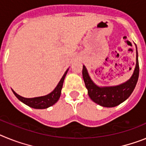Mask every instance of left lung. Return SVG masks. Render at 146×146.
Masks as SVG:
<instances>
[{
  "mask_svg": "<svg viewBox=\"0 0 146 146\" xmlns=\"http://www.w3.org/2000/svg\"><path fill=\"white\" fill-rule=\"evenodd\" d=\"M139 71L140 68L137 50L136 66L134 68V71L130 79L125 83L115 87H98L90 78L84 65L82 69V76L91 100L94 101L95 103L104 107H114L123 103L131 96L138 81Z\"/></svg>",
  "mask_w": 146,
  "mask_h": 146,
  "instance_id": "obj_1",
  "label": "left lung"
}]
</instances>
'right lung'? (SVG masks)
Instances as JSON below:
<instances>
[{"instance_id":"obj_1","label":"right lung","mask_w":146,"mask_h":146,"mask_svg":"<svg viewBox=\"0 0 146 146\" xmlns=\"http://www.w3.org/2000/svg\"><path fill=\"white\" fill-rule=\"evenodd\" d=\"M68 69L66 70L64 74L63 75L62 78H61L60 82H59L56 87L53 90V92H51L50 94L47 95V96L32 98H23L17 95L13 90H12V92L20 101H22L23 103L28 105L30 107H32V108L35 109H46L56 103L59 98H60L61 90H62V88L63 82H64V79L65 78L66 74L68 73Z\"/></svg>"}]
</instances>
